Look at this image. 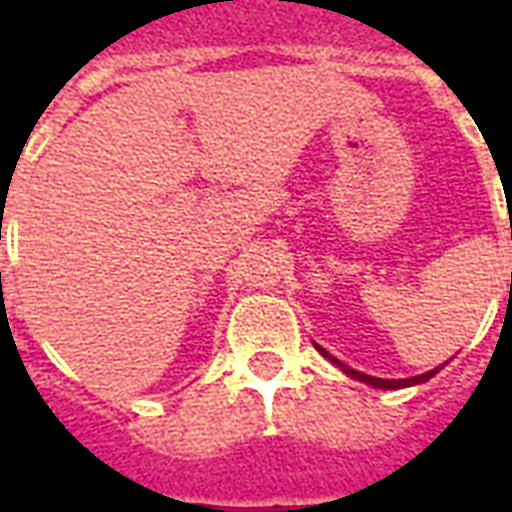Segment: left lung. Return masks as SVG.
Returning a JSON list of instances; mask_svg holds the SVG:
<instances>
[{
	"label": "left lung",
	"instance_id": "obj_1",
	"mask_svg": "<svg viewBox=\"0 0 512 512\" xmlns=\"http://www.w3.org/2000/svg\"><path fill=\"white\" fill-rule=\"evenodd\" d=\"M318 351H321V354L326 356V359H329V362H334V365L340 367V370H343L345 376L356 378V381H365V384L376 386V389H403V386L422 384V381H428V378H433V376H436V373H439V367H436V370H428V373H422V376H414V378H392V381H389V378L367 376V373H359V370H354V367L343 365V362H340V359H334V356L326 354V351H323L321 345H318Z\"/></svg>",
	"mask_w": 512,
	"mask_h": 512
}]
</instances>
